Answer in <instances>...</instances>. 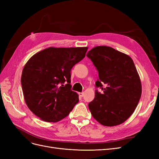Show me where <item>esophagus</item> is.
<instances>
[{"label":"esophagus","mask_w":159,"mask_h":159,"mask_svg":"<svg viewBox=\"0 0 159 159\" xmlns=\"http://www.w3.org/2000/svg\"><path fill=\"white\" fill-rule=\"evenodd\" d=\"M84 92L79 93V96H80V97H81V98H82L83 96H84Z\"/></svg>","instance_id":"obj_1"}]
</instances>
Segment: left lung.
<instances>
[{"label": "left lung", "mask_w": 159, "mask_h": 159, "mask_svg": "<svg viewBox=\"0 0 159 159\" xmlns=\"http://www.w3.org/2000/svg\"><path fill=\"white\" fill-rule=\"evenodd\" d=\"M87 56L98 71L96 87L103 91H96L88 105L91 113L104 126L119 125L133 113L141 96V81L134 62L128 55L106 46L94 47Z\"/></svg>", "instance_id": "obj_1"}]
</instances>
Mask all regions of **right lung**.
<instances>
[{
    "instance_id": "add662e5",
    "label": "right lung",
    "mask_w": 159,
    "mask_h": 159,
    "mask_svg": "<svg viewBox=\"0 0 159 159\" xmlns=\"http://www.w3.org/2000/svg\"><path fill=\"white\" fill-rule=\"evenodd\" d=\"M88 49L49 47L26 62L21 76L24 98L28 107L42 121L58 122L78 103L79 95L71 90L70 72Z\"/></svg>"
}]
</instances>
